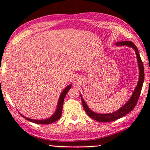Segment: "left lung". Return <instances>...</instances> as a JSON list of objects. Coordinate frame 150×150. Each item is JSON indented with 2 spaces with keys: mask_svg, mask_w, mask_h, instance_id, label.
I'll use <instances>...</instances> for the list:
<instances>
[{
  "mask_svg": "<svg viewBox=\"0 0 150 150\" xmlns=\"http://www.w3.org/2000/svg\"><path fill=\"white\" fill-rule=\"evenodd\" d=\"M116 46H127L130 48H133L135 51L137 55V62H138L139 65V81L137 83V87H135V89L133 91V93L131 96V97L128 102L124 104L122 107H121L120 109H118L116 111L111 113H106V114H100L97 113V112H93V110H91L89 108V106H87V103H86L85 100L83 99V98L82 97L81 95V100H82V104H83V108L85 109L86 113L89 115L90 117L96 121L100 122H113L118 119H120L124 115H126V114H128V112H130L131 110L134 109V108L136 106L138 101L139 96H140L141 89H142L143 81H144V67H143V64L142 61H141L140 54H139V50L137 49V46H135L134 44L130 41H122V42H117Z\"/></svg>",
  "mask_w": 150,
  "mask_h": 150,
  "instance_id": "1",
  "label": "left lung"
}]
</instances>
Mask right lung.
<instances>
[{"label":"right lung","instance_id":"obj_1","mask_svg":"<svg viewBox=\"0 0 150 150\" xmlns=\"http://www.w3.org/2000/svg\"><path fill=\"white\" fill-rule=\"evenodd\" d=\"M71 87V84H70V85H69L67 87H66V88H65V89L61 92V95L59 96L58 103H57V109L54 112V114H53L51 117H50L49 118H47L46 120H33V119L28 118L25 116L22 115V114L20 115H21L24 118H25L26 120L30 121V122H33L35 124H52L53 122H57V120L60 119L61 114H62L63 104V101H64V98L65 97V96H66V94L67 93V92H68L69 89H70Z\"/></svg>","mask_w":150,"mask_h":150}]
</instances>
